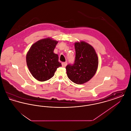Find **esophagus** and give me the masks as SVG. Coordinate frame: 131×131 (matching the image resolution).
Listing matches in <instances>:
<instances>
[{"instance_id": "34e87169", "label": "esophagus", "mask_w": 131, "mask_h": 131, "mask_svg": "<svg viewBox=\"0 0 131 131\" xmlns=\"http://www.w3.org/2000/svg\"><path fill=\"white\" fill-rule=\"evenodd\" d=\"M67 64V63L66 62L62 63V66L63 67H65L66 66Z\"/></svg>"}]
</instances>
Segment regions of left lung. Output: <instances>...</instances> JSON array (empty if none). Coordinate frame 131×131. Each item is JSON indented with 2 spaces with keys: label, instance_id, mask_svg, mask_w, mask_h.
Here are the masks:
<instances>
[{
  "label": "left lung",
  "instance_id": "obj_1",
  "mask_svg": "<svg viewBox=\"0 0 131 131\" xmlns=\"http://www.w3.org/2000/svg\"><path fill=\"white\" fill-rule=\"evenodd\" d=\"M74 63L66 67L69 79L78 84L89 81L95 74L98 66V58L93 48L84 42L75 44Z\"/></svg>",
  "mask_w": 131,
  "mask_h": 131
}]
</instances>
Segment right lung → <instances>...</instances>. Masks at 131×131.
Listing matches in <instances>:
<instances>
[{
	"instance_id": "add662e5",
	"label": "right lung",
	"mask_w": 131,
	"mask_h": 131,
	"mask_svg": "<svg viewBox=\"0 0 131 131\" xmlns=\"http://www.w3.org/2000/svg\"><path fill=\"white\" fill-rule=\"evenodd\" d=\"M58 42L49 38L40 40L32 45L26 54V63L31 74L38 81L49 80L61 66L58 55L53 53Z\"/></svg>"
}]
</instances>
